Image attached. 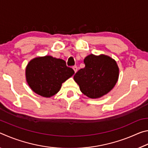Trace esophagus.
Listing matches in <instances>:
<instances>
[{"label": "esophagus", "instance_id": "1", "mask_svg": "<svg viewBox=\"0 0 148 148\" xmlns=\"http://www.w3.org/2000/svg\"><path fill=\"white\" fill-rule=\"evenodd\" d=\"M72 69H73V70H74V71L75 73H76V72L77 71V67L76 66H74L72 67Z\"/></svg>", "mask_w": 148, "mask_h": 148}]
</instances>
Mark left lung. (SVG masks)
<instances>
[{"label": "left lung", "mask_w": 148, "mask_h": 148, "mask_svg": "<svg viewBox=\"0 0 148 148\" xmlns=\"http://www.w3.org/2000/svg\"><path fill=\"white\" fill-rule=\"evenodd\" d=\"M84 62V68L74 76L81 92L90 99H99L108 93L119 78V70L116 61L104 54H90Z\"/></svg>", "instance_id": "left-lung-1"}]
</instances>
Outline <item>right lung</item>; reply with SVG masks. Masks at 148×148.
<instances>
[{"instance_id": "add662e5", "label": "right lung", "mask_w": 148, "mask_h": 148, "mask_svg": "<svg viewBox=\"0 0 148 148\" xmlns=\"http://www.w3.org/2000/svg\"><path fill=\"white\" fill-rule=\"evenodd\" d=\"M66 62L50 56L31 59L25 69L26 81L35 93L49 98L58 92L62 84L73 76Z\"/></svg>"}]
</instances>
